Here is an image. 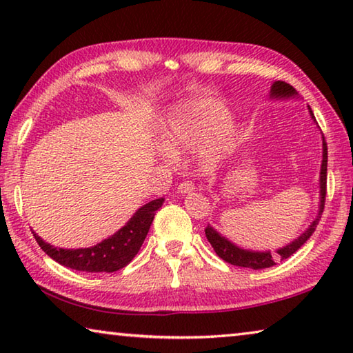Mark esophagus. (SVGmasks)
I'll return each mask as SVG.
<instances>
[{
	"instance_id": "esophagus-1",
	"label": "esophagus",
	"mask_w": 353,
	"mask_h": 353,
	"mask_svg": "<svg viewBox=\"0 0 353 353\" xmlns=\"http://www.w3.org/2000/svg\"><path fill=\"white\" fill-rule=\"evenodd\" d=\"M177 191L181 194H190V193H193V191H194V187L190 182H182V183H179Z\"/></svg>"
}]
</instances>
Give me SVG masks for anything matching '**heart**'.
Masks as SVG:
<instances>
[{
    "instance_id": "b5f03b06",
    "label": "heart",
    "mask_w": 353,
    "mask_h": 353,
    "mask_svg": "<svg viewBox=\"0 0 353 353\" xmlns=\"http://www.w3.org/2000/svg\"><path fill=\"white\" fill-rule=\"evenodd\" d=\"M163 157L193 152L196 166L204 174L218 171L238 148L240 130L221 101L194 98L172 105L160 128Z\"/></svg>"
}]
</instances>
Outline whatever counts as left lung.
Wrapping results in <instances>:
<instances>
[{"instance_id":"obj_1","label":"left lung","mask_w":353,"mask_h":353,"mask_svg":"<svg viewBox=\"0 0 353 353\" xmlns=\"http://www.w3.org/2000/svg\"><path fill=\"white\" fill-rule=\"evenodd\" d=\"M299 93L296 92V88H292L290 83L277 81L271 85L270 90V99L272 101H288V99H299ZM308 113L310 118L313 119L314 124L316 118L313 115L312 109L308 105ZM319 128V126H318ZM325 188H327V143L324 135H322V162H321V171H319V207H318V214L313 223H310V225L303 230V234L299 235L294 240L290 241L286 246L279 248L276 250V255L271 254V250H252V249H246L235 244L234 241H230L229 238L224 236L223 234L214 229L213 225L208 224L205 229V236L208 243L212 244V248L214 249L221 259L224 261L230 263L234 266H241V268H250V270H265V268H271L276 265V260L279 259L280 261L286 260L288 256H291L296 250L305 244L310 236L313 235V232L316 230V225H318L322 210H324V202H325Z\"/></svg>"}]
</instances>
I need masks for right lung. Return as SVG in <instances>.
<instances>
[{
    "mask_svg": "<svg viewBox=\"0 0 353 353\" xmlns=\"http://www.w3.org/2000/svg\"><path fill=\"white\" fill-rule=\"evenodd\" d=\"M163 198L154 199L141 205L121 229L90 248L62 249L45 243L32 232L35 241L43 252L62 266L83 272H115L132 261L152 224L154 214L163 205Z\"/></svg>",
    "mask_w": 353,
    "mask_h": 353,
    "instance_id": "1",
    "label": "right lung"
}]
</instances>
